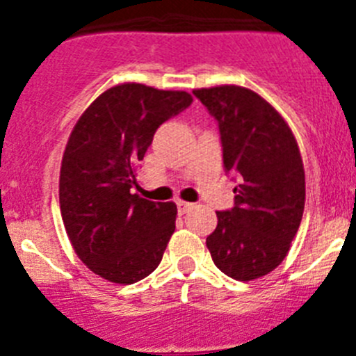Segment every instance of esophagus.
I'll return each mask as SVG.
<instances>
[{"label": "esophagus", "instance_id": "obj_1", "mask_svg": "<svg viewBox=\"0 0 356 356\" xmlns=\"http://www.w3.org/2000/svg\"><path fill=\"white\" fill-rule=\"evenodd\" d=\"M176 207H178V212H180V213H187L188 210L194 209V203H187V201L178 200V201H176Z\"/></svg>", "mask_w": 356, "mask_h": 356}]
</instances>
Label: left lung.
Wrapping results in <instances>:
<instances>
[{"mask_svg": "<svg viewBox=\"0 0 356 356\" xmlns=\"http://www.w3.org/2000/svg\"><path fill=\"white\" fill-rule=\"evenodd\" d=\"M193 92L219 122L225 169L238 178L235 207L217 212L207 248L229 278H262L284 262L301 225L300 147L287 121L254 90L217 85Z\"/></svg>", "mask_w": 356, "mask_h": 356, "instance_id": "left-lung-1", "label": "left lung"}]
</instances>
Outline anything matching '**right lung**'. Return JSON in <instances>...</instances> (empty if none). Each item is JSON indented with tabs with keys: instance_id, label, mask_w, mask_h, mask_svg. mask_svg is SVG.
<instances>
[{
	"instance_id": "1",
	"label": "right lung",
	"mask_w": 356,
	"mask_h": 356,
	"mask_svg": "<svg viewBox=\"0 0 356 356\" xmlns=\"http://www.w3.org/2000/svg\"><path fill=\"white\" fill-rule=\"evenodd\" d=\"M191 103L185 90L119 83L87 106L69 135L58 181L62 221L78 259L112 284L151 275L175 232L172 201L153 203L130 188L156 128Z\"/></svg>"
}]
</instances>
